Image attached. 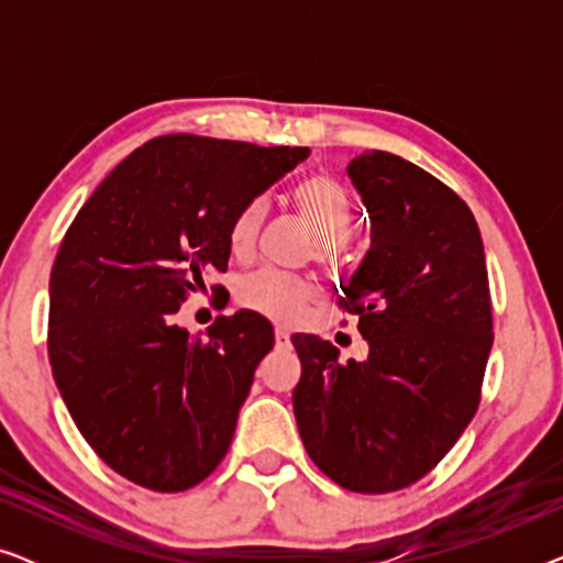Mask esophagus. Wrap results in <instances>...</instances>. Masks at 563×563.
<instances>
[{"label": "esophagus", "mask_w": 563, "mask_h": 563, "mask_svg": "<svg viewBox=\"0 0 563 563\" xmlns=\"http://www.w3.org/2000/svg\"><path fill=\"white\" fill-rule=\"evenodd\" d=\"M276 349H291V341H289V330L287 328H276Z\"/></svg>", "instance_id": "obj_1"}]
</instances>
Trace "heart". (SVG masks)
I'll return each instance as SVG.
<instances>
[{"label":"heart","mask_w":563,"mask_h":563,"mask_svg":"<svg viewBox=\"0 0 563 563\" xmlns=\"http://www.w3.org/2000/svg\"><path fill=\"white\" fill-rule=\"evenodd\" d=\"M291 202H295L299 218L312 228V233L325 245H338L351 233L356 205H353L349 187L333 179V176H312V179L297 184L295 191H291ZM264 199H251L243 207V212L238 214L233 233H230V245H233L235 253L249 249L261 220H264ZM238 297L249 310L287 322L295 320L318 297V284L310 276L261 268L241 284Z\"/></svg>","instance_id":"heart-1"}]
</instances>
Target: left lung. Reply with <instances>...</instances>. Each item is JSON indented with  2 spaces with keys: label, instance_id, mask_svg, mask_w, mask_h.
<instances>
[{
  "label": "left lung",
  "instance_id": "obj_1",
  "mask_svg": "<svg viewBox=\"0 0 563 563\" xmlns=\"http://www.w3.org/2000/svg\"><path fill=\"white\" fill-rule=\"evenodd\" d=\"M349 176L372 222V249L343 287L366 361L295 333L291 391L310 459L343 489L384 495L422 479L472 422L492 351L484 245L456 191L387 151Z\"/></svg>",
  "mask_w": 563,
  "mask_h": 563
}]
</instances>
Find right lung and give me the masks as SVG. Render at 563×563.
I'll return each instance as SVG.
<instances>
[{"label": "right lung", "instance_id": "add662e5", "mask_svg": "<svg viewBox=\"0 0 563 563\" xmlns=\"http://www.w3.org/2000/svg\"><path fill=\"white\" fill-rule=\"evenodd\" d=\"M310 148L161 135L87 199L51 272L56 387L97 456L153 492L207 479L230 449L253 372L274 349L264 314L176 325L207 268L225 272L243 207Z\"/></svg>", "mask_w": 563, "mask_h": 563}]
</instances>
